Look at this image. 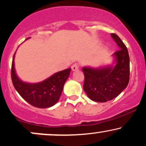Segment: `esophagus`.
Here are the masks:
<instances>
[{
	"label": "esophagus",
	"instance_id": "esophagus-1",
	"mask_svg": "<svg viewBox=\"0 0 146 146\" xmlns=\"http://www.w3.org/2000/svg\"><path fill=\"white\" fill-rule=\"evenodd\" d=\"M71 68H72V70H73V71H77V70H78V68H79V66H78V64H76V63L73 64L72 65V66H71Z\"/></svg>",
	"mask_w": 146,
	"mask_h": 146
}]
</instances>
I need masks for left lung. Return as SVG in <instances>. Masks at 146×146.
<instances>
[{"label":"left lung","instance_id":"obj_1","mask_svg":"<svg viewBox=\"0 0 146 146\" xmlns=\"http://www.w3.org/2000/svg\"><path fill=\"white\" fill-rule=\"evenodd\" d=\"M111 37L119 46L113 53L115 66L101 68L84 67V90L90 100L106 102L118 96L128 86L130 80V58L124 43L115 33Z\"/></svg>","mask_w":146,"mask_h":146}]
</instances>
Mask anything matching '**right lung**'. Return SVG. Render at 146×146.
<instances>
[{"label": "right lung", "mask_w": 146, "mask_h": 146, "mask_svg": "<svg viewBox=\"0 0 146 146\" xmlns=\"http://www.w3.org/2000/svg\"><path fill=\"white\" fill-rule=\"evenodd\" d=\"M28 38L27 39H29ZM14 57L11 64V80L15 89L27 102L37 108L53 106L58 102L71 68L56 73L39 83L24 82L19 79L14 68Z\"/></svg>", "instance_id": "1"}]
</instances>
